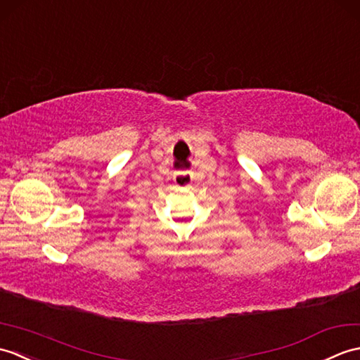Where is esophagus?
Instances as JSON below:
<instances>
[{"instance_id":"1","label":"esophagus","mask_w":360,"mask_h":360,"mask_svg":"<svg viewBox=\"0 0 360 360\" xmlns=\"http://www.w3.org/2000/svg\"><path fill=\"white\" fill-rule=\"evenodd\" d=\"M174 183L180 188H188L193 185L194 181V172L193 171H177L172 177Z\"/></svg>"}]
</instances>
